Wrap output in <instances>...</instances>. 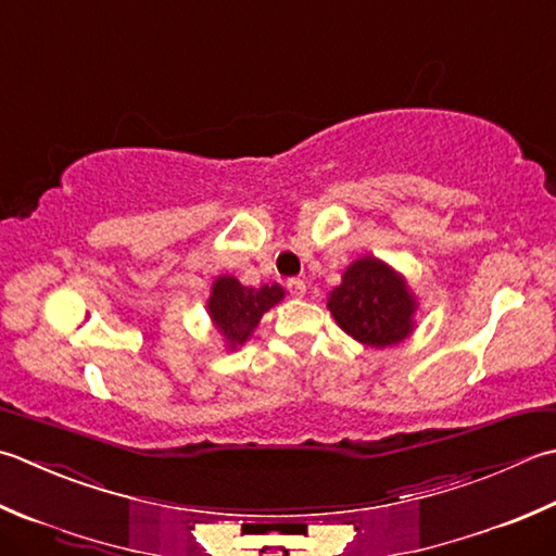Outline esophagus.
<instances>
[{"instance_id": "obj_1", "label": "esophagus", "mask_w": 556, "mask_h": 556, "mask_svg": "<svg viewBox=\"0 0 556 556\" xmlns=\"http://www.w3.org/2000/svg\"><path fill=\"white\" fill-rule=\"evenodd\" d=\"M287 289H289L291 296H296V299H303V296H306V281L299 279V277H291V279H287Z\"/></svg>"}]
</instances>
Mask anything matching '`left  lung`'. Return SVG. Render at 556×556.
<instances>
[{
  "label": "left lung",
  "instance_id": "obj_1",
  "mask_svg": "<svg viewBox=\"0 0 556 556\" xmlns=\"http://www.w3.org/2000/svg\"><path fill=\"white\" fill-rule=\"evenodd\" d=\"M340 328L366 346H393L415 330L417 301L407 281L378 257H358L328 296Z\"/></svg>",
  "mask_w": 556,
  "mask_h": 556
}]
</instances>
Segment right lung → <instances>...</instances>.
I'll return each mask as SVG.
<instances>
[{
	"instance_id": "add662e5",
	"label": "right lung",
	"mask_w": 556,
	"mask_h": 556,
	"mask_svg": "<svg viewBox=\"0 0 556 556\" xmlns=\"http://www.w3.org/2000/svg\"><path fill=\"white\" fill-rule=\"evenodd\" d=\"M285 299V289L279 285L243 287L236 277H219L212 285V296L206 301V311L224 334L228 350H236L248 342L263 315Z\"/></svg>"
}]
</instances>
